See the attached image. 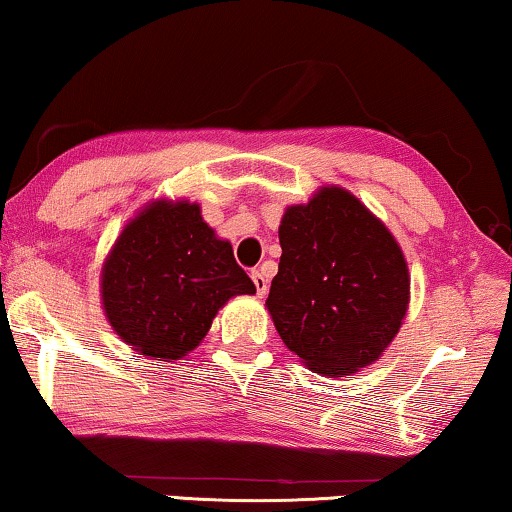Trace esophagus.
Here are the masks:
<instances>
[{"label": "esophagus", "instance_id": "1", "mask_svg": "<svg viewBox=\"0 0 512 512\" xmlns=\"http://www.w3.org/2000/svg\"><path fill=\"white\" fill-rule=\"evenodd\" d=\"M251 279H254V284H256V296L258 298H263L265 293H268V275H265L263 270H254L251 272Z\"/></svg>", "mask_w": 512, "mask_h": 512}]
</instances>
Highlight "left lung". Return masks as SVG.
<instances>
[{
    "label": "left lung",
    "mask_w": 512,
    "mask_h": 512,
    "mask_svg": "<svg viewBox=\"0 0 512 512\" xmlns=\"http://www.w3.org/2000/svg\"><path fill=\"white\" fill-rule=\"evenodd\" d=\"M279 244L265 305L284 345L331 377L377 361L410 300L408 265L384 223L352 193L321 188L286 209Z\"/></svg>",
    "instance_id": "left-lung-1"
}]
</instances>
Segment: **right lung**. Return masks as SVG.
<instances>
[{
  "label": "right lung",
  "mask_w": 512,
  "mask_h": 512,
  "mask_svg": "<svg viewBox=\"0 0 512 512\" xmlns=\"http://www.w3.org/2000/svg\"><path fill=\"white\" fill-rule=\"evenodd\" d=\"M256 293L191 202H153L118 237L102 270V303L121 340L177 361L205 338L228 298Z\"/></svg>",
  "instance_id": "add662e5"
}]
</instances>
